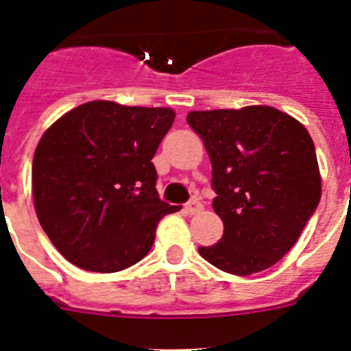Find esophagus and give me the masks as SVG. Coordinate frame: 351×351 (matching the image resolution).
Segmentation results:
<instances>
[{"mask_svg":"<svg viewBox=\"0 0 351 351\" xmlns=\"http://www.w3.org/2000/svg\"><path fill=\"white\" fill-rule=\"evenodd\" d=\"M200 210H202V204L198 202L197 198H191L190 202L184 206V213L188 214V216H193V214L200 213Z\"/></svg>","mask_w":351,"mask_h":351,"instance_id":"34e87169","label":"esophagus"}]
</instances>
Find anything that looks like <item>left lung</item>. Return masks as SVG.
<instances>
[{"label": "left lung", "instance_id": "left-lung-1", "mask_svg": "<svg viewBox=\"0 0 351 351\" xmlns=\"http://www.w3.org/2000/svg\"><path fill=\"white\" fill-rule=\"evenodd\" d=\"M186 121L210 158L213 209L225 225L219 243L198 253L235 276L265 271L291 250L320 204L311 135L267 105L195 110Z\"/></svg>", "mask_w": 351, "mask_h": 351}]
</instances>
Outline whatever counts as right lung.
Here are the masks:
<instances>
[{"label":"right lung","mask_w":351,"mask_h":351,"mask_svg":"<svg viewBox=\"0 0 351 351\" xmlns=\"http://www.w3.org/2000/svg\"><path fill=\"white\" fill-rule=\"evenodd\" d=\"M172 108L88 101L43 133L33 158V200L43 232L77 267L117 272L144 258L160 219L153 156Z\"/></svg>","instance_id":"add662e5"}]
</instances>
